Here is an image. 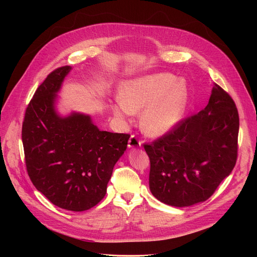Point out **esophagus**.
Listing matches in <instances>:
<instances>
[{
    "instance_id": "1",
    "label": "esophagus",
    "mask_w": 257,
    "mask_h": 257,
    "mask_svg": "<svg viewBox=\"0 0 257 257\" xmlns=\"http://www.w3.org/2000/svg\"><path fill=\"white\" fill-rule=\"evenodd\" d=\"M142 145V142L140 140H138L137 137L134 136H131L130 139H129V142H128V148H130V149H138V148H140Z\"/></svg>"
}]
</instances>
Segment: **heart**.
<instances>
[{
    "instance_id": "1",
    "label": "heart",
    "mask_w": 257,
    "mask_h": 257,
    "mask_svg": "<svg viewBox=\"0 0 257 257\" xmlns=\"http://www.w3.org/2000/svg\"><path fill=\"white\" fill-rule=\"evenodd\" d=\"M187 87L176 77L159 73L125 81L119 99L111 106L113 114L126 121L133 113L141 114V128L150 137H161L181 120L187 104Z\"/></svg>"
}]
</instances>
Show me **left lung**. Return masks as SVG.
I'll list each match as a JSON object with an SVG mask.
<instances>
[{
  "mask_svg": "<svg viewBox=\"0 0 257 257\" xmlns=\"http://www.w3.org/2000/svg\"><path fill=\"white\" fill-rule=\"evenodd\" d=\"M238 128L233 100L215 84L203 110L145 145L152 195L175 207L206 201L235 166Z\"/></svg>",
  "mask_w": 257,
  "mask_h": 257,
  "instance_id": "1",
  "label": "left lung"
}]
</instances>
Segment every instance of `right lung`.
Wrapping results in <instances>:
<instances>
[{"instance_id":"add662e5","label":"right lung","mask_w":257,"mask_h":257,"mask_svg":"<svg viewBox=\"0 0 257 257\" xmlns=\"http://www.w3.org/2000/svg\"><path fill=\"white\" fill-rule=\"evenodd\" d=\"M71 71L59 67L39 85L27 107L22 141L36 190L60 208L84 211L104 198L130 136L100 130L89 114L58 112V92Z\"/></svg>"}]
</instances>
